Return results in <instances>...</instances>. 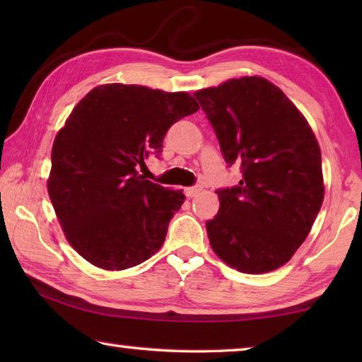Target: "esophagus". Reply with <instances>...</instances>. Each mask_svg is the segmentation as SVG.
<instances>
[{
  "label": "esophagus",
  "mask_w": 362,
  "mask_h": 362,
  "mask_svg": "<svg viewBox=\"0 0 362 362\" xmlns=\"http://www.w3.org/2000/svg\"><path fill=\"white\" fill-rule=\"evenodd\" d=\"M201 189H203V188H201L199 185H194V187H188V188H185V194L188 196V198H193V196H196V194H198V193L201 192Z\"/></svg>",
  "instance_id": "34e87169"
}]
</instances>
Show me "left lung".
Listing matches in <instances>:
<instances>
[{"mask_svg": "<svg viewBox=\"0 0 362 362\" xmlns=\"http://www.w3.org/2000/svg\"><path fill=\"white\" fill-rule=\"evenodd\" d=\"M236 187L217 189L207 220L212 250L238 272L262 274L292 259L324 199L321 150L313 131L278 86L260 76L196 90Z\"/></svg>", "mask_w": 362, "mask_h": 362, "instance_id": "1", "label": "left lung"}]
</instances>
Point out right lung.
Wrapping results in <instances>:
<instances>
[{
	"label": "right lung",
	"mask_w": 362,
	"mask_h": 362,
	"mask_svg": "<svg viewBox=\"0 0 362 362\" xmlns=\"http://www.w3.org/2000/svg\"><path fill=\"white\" fill-rule=\"evenodd\" d=\"M187 93L103 84L73 108L52 145L47 192L71 247L119 272L161 249L182 189L145 180L137 168L159 156L169 127L198 112Z\"/></svg>",
	"instance_id": "add662e5"
}]
</instances>
